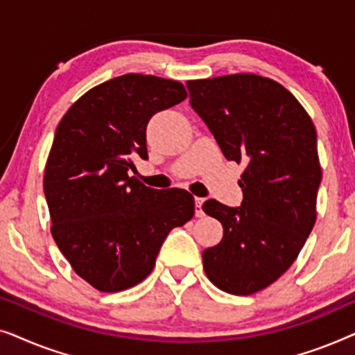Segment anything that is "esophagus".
Wrapping results in <instances>:
<instances>
[{"label": "esophagus", "instance_id": "obj_1", "mask_svg": "<svg viewBox=\"0 0 355 355\" xmlns=\"http://www.w3.org/2000/svg\"><path fill=\"white\" fill-rule=\"evenodd\" d=\"M203 198H200V197H196V216L197 218H202L203 215H205V213H203V208H202V205H203Z\"/></svg>", "mask_w": 355, "mask_h": 355}]
</instances>
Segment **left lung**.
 I'll use <instances>...</instances> for the list:
<instances>
[{
	"instance_id": "1",
	"label": "left lung",
	"mask_w": 355,
	"mask_h": 355,
	"mask_svg": "<svg viewBox=\"0 0 355 355\" xmlns=\"http://www.w3.org/2000/svg\"><path fill=\"white\" fill-rule=\"evenodd\" d=\"M187 89L226 159L245 166L241 207L203 203L225 231L203 250V268L225 293L254 294L294 263L317 220V130L295 96L266 77L187 80Z\"/></svg>"
}]
</instances>
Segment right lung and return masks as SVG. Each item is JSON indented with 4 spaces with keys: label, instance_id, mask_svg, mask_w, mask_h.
Here are the masks:
<instances>
[{
    "label": "right lung",
    "instance_id": "add662e5",
    "mask_svg": "<svg viewBox=\"0 0 355 355\" xmlns=\"http://www.w3.org/2000/svg\"><path fill=\"white\" fill-rule=\"evenodd\" d=\"M186 98L181 82L125 74L82 95L58 124L43 178L51 234L101 293L147 278L169 231L193 216L189 192L157 191L128 174L132 158H148L150 118Z\"/></svg>",
    "mask_w": 355,
    "mask_h": 355
}]
</instances>
